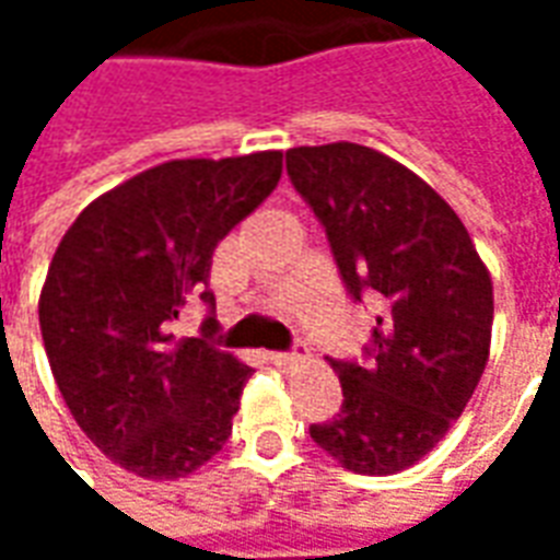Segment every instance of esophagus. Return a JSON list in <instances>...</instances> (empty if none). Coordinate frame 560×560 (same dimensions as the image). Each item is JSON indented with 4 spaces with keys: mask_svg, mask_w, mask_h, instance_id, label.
Instances as JSON below:
<instances>
[{
    "mask_svg": "<svg viewBox=\"0 0 560 560\" xmlns=\"http://www.w3.org/2000/svg\"><path fill=\"white\" fill-rule=\"evenodd\" d=\"M272 363L279 365V369H291V365L303 363V345H296V351H281V353H272L269 357Z\"/></svg>",
    "mask_w": 560,
    "mask_h": 560,
    "instance_id": "34e87169",
    "label": "esophagus"
}]
</instances>
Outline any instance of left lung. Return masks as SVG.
Listing matches in <instances>:
<instances>
[{"instance_id":"left-lung-1","label":"left lung","mask_w":560,"mask_h":560,"mask_svg":"<svg viewBox=\"0 0 560 560\" xmlns=\"http://www.w3.org/2000/svg\"><path fill=\"white\" fill-rule=\"evenodd\" d=\"M284 161L348 296L377 305L365 363L329 360L345 396L339 413L308 434L353 474L411 468L480 384L492 279L450 203L399 161L345 140L288 149Z\"/></svg>"}]
</instances>
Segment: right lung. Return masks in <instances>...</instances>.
Masks as SVG:
<instances>
[{"instance_id":"right-lung-1","label":"right lung","mask_w":560,"mask_h":560,"mask_svg":"<svg viewBox=\"0 0 560 560\" xmlns=\"http://www.w3.org/2000/svg\"><path fill=\"white\" fill-rule=\"evenodd\" d=\"M279 176L281 152L167 161L92 200L62 236L38 300L44 348L71 417L119 468L176 480L231 438L252 369L212 341L209 269ZM191 295L208 317L176 342Z\"/></svg>"}]
</instances>
